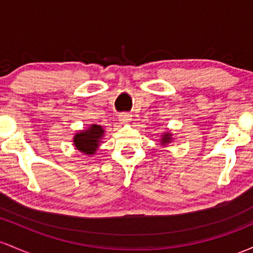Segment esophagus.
Returning a JSON list of instances; mask_svg holds the SVG:
<instances>
[{
	"label": "esophagus",
	"mask_w": 253,
	"mask_h": 253,
	"mask_svg": "<svg viewBox=\"0 0 253 253\" xmlns=\"http://www.w3.org/2000/svg\"><path fill=\"white\" fill-rule=\"evenodd\" d=\"M132 115L129 113H122L119 115V120H120L122 124H127V122L131 121Z\"/></svg>",
	"instance_id": "esophagus-1"
}]
</instances>
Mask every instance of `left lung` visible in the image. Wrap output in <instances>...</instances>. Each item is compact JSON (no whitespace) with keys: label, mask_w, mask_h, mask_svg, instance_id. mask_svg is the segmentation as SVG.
<instances>
[{"label":"left lung","mask_w":253,"mask_h":253,"mask_svg":"<svg viewBox=\"0 0 253 253\" xmlns=\"http://www.w3.org/2000/svg\"><path fill=\"white\" fill-rule=\"evenodd\" d=\"M170 141H171L170 133H165V134L162 135V139H161V144H162V145H167V144L170 143Z\"/></svg>","instance_id":"8db88e82"}]
</instances>
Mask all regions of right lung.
<instances>
[{"instance_id": "add662e5", "label": "right lung", "mask_w": 253, "mask_h": 253, "mask_svg": "<svg viewBox=\"0 0 253 253\" xmlns=\"http://www.w3.org/2000/svg\"><path fill=\"white\" fill-rule=\"evenodd\" d=\"M104 129L99 125H91L87 129L77 133L73 141L76 148L85 155H93L101 143Z\"/></svg>"}]
</instances>
